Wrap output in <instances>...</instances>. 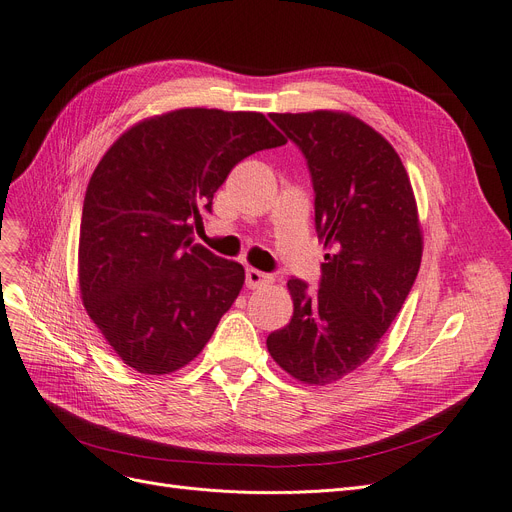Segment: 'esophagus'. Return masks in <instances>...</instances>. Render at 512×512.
Masks as SVG:
<instances>
[{
    "instance_id": "34e87169",
    "label": "esophagus",
    "mask_w": 512,
    "mask_h": 512,
    "mask_svg": "<svg viewBox=\"0 0 512 512\" xmlns=\"http://www.w3.org/2000/svg\"><path fill=\"white\" fill-rule=\"evenodd\" d=\"M267 283H271V275L256 271V269H245V285H248L250 290L264 288Z\"/></svg>"
}]
</instances>
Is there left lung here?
<instances>
[{"label": "left lung", "mask_w": 512, "mask_h": 512, "mask_svg": "<svg viewBox=\"0 0 512 512\" xmlns=\"http://www.w3.org/2000/svg\"><path fill=\"white\" fill-rule=\"evenodd\" d=\"M302 151L315 229L330 254L319 290L292 277V321L269 334L271 357L304 384H330L370 359L416 281L422 231L397 151L349 113H273Z\"/></svg>", "instance_id": "8db88e82"}]
</instances>
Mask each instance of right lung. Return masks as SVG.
Instances as JSON below:
<instances>
[{"instance_id": "obj_1", "label": "right lung", "mask_w": 512, "mask_h": 512, "mask_svg": "<svg viewBox=\"0 0 512 512\" xmlns=\"http://www.w3.org/2000/svg\"><path fill=\"white\" fill-rule=\"evenodd\" d=\"M285 145L262 113L178 109L121 134L96 166L79 227V290L140 374L193 361L243 288V267L193 243L229 172Z\"/></svg>"}]
</instances>
